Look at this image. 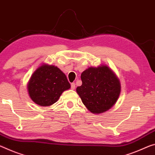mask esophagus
Segmentation results:
<instances>
[{
	"instance_id": "esophagus-1",
	"label": "esophagus",
	"mask_w": 155,
	"mask_h": 155,
	"mask_svg": "<svg viewBox=\"0 0 155 155\" xmlns=\"http://www.w3.org/2000/svg\"><path fill=\"white\" fill-rule=\"evenodd\" d=\"M75 87H76V85L74 83H72V84H71V88H72V90H74L75 89Z\"/></svg>"
}]
</instances>
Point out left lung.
Segmentation results:
<instances>
[{
    "mask_svg": "<svg viewBox=\"0 0 155 155\" xmlns=\"http://www.w3.org/2000/svg\"><path fill=\"white\" fill-rule=\"evenodd\" d=\"M81 78L82 85L76 90L89 111L99 114L116 104L121 93V83L108 66L88 68L82 72Z\"/></svg>",
    "mask_w": 155,
    "mask_h": 155,
    "instance_id": "obj_1",
    "label": "left lung"
}]
</instances>
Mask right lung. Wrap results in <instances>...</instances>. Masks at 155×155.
<instances>
[{"instance_id":"add662e5","label":"right lung","mask_w":155,"mask_h":155,"mask_svg":"<svg viewBox=\"0 0 155 155\" xmlns=\"http://www.w3.org/2000/svg\"><path fill=\"white\" fill-rule=\"evenodd\" d=\"M66 76L56 66L43 64L31 74L28 83L30 99L40 106H50L70 88Z\"/></svg>"}]
</instances>
